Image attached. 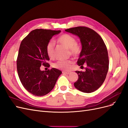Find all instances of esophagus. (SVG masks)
Returning <instances> with one entry per match:
<instances>
[{"instance_id": "34e87169", "label": "esophagus", "mask_w": 128, "mask_h": 128, "mask_svg": "<svg viewBox=\"0 0 128 128\" xmlns=\"http://www.w3.org/2000/svg\"><path fill=\"white\" fill-rule=\"evenodd\" d=\"M62 73L63 74H70V72H65V71H63Z\"/></svg>"}]
</instances>
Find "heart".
<instances>
[{
	"label": "heart",
	"instance_id": "obj_1",
	"mask_svg": "<svg viewBox=\"0 0 128 128\" xmlns=\"http://www.w3.org/2000/svg\"><path fill=\"white\" fill-rule=\"evenodd\" d=\"M57 41L70 49V54L76 57L80 54L82 51L81 46L76 42V39L72 35L68 34H63L57 38ZM46 51L47 55L50 58H53L55 55V43L49 42L46 45ZM73 63V62L71 60H59L54 64L52 66L56 68L68 71L71 68Z\"/></svg>",
	"mask_w": 128,
	"mask_h": 128
}]
</instances>
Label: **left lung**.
Segmentation results:
<instances>
[{"mask_svg": "<svg viewBox=\"0 0 128 128\" xmlns=\"http://www.w3.org/2000/svg\"><path fill=\"white\" fill-rule=\"evenodd\" d=\"M65 31L78 36L80 39L82 51L77 64L85 71H76L78 79L74 84L80 91L90 93L96 91L104 82L108 70V49L102 37L92 29L85 26H77Z\"/></svg>", "mask_w": 128, "mask_h": 128, "instance_id": "1", "label": "left lung"}]
</instances>
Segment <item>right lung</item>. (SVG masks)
Returning a JSON list of instances; mask_svg holds the SVG:
<instances>
[{
	"label": "right lung",
	"mask_w": 128,
	"mask_h": 128,
	"mask_svg": "<svg viewBox=\"0 0 128 128\" xmlns=\"http://www.w3.org/2000/svg\"><path fill=\"white\" fill-rule=\"evenodd\" d=\"M60 30L36 29L20 43L17 58L20 80L28 92L36 96H44L54 88L62 71L55 68L41 71V66L49 67L46 51L47 44Z\"/></svg>",
	"instance_id": "obj_1"
}]
</instances>
